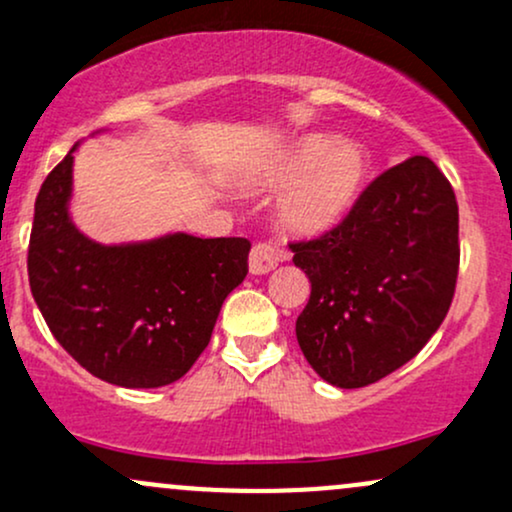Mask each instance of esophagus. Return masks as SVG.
Masks as SVG:
<instances>
[{"label": "esophagus", "mask_w": 512, "mask_h": 512, "mask_svg": "<svg viewBox=\"0 0 512 512\" xmlns=\"http://www.w3.org/2000/svg\"><path fill=\"white\" fill-rule=\"evenodd\" d=\"M279 264V250L272 243H257L250 252V272L269 274Z\"/></svg>", "instance_id": "34e87169"}]
</instances>
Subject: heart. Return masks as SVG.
<instances>
[{
  "label": "heart",
  "mask_w": 512,
  "mask_h": 512,
  "mask_svg": "<svg viewBox=\"0 0 512 512\" xmlns=\"http://www.w3.org/2000/svg\"><path fill=\"white\" fill-rule=\"evenodd\" d=\"M370 180V156L339 134L313 132L281 149L248 180L252 190H286L281 223L298 236H322L354 214Z\"/></svg>",
  "instance_id": "obj_1"
}]
</instances>
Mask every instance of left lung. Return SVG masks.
<instances>
[{
  "mask_svg": "<svg viewBox=\"0 0 512 512\" xmlns=\"http://www.w3.org/2000/svg\"><path fill=\"white\" fill-rule=\"evenodd\" d=\"M457 223L448 178L411 156L370 182L342 226L291 243L310 279L296 337L322 380L366 387L424 349L455 296Z\"/></svg>",
  "mask_w": 512,
  "mask_h": 512,
  "instance_id": "obj_1",
  "label": "left lung"
}]
</instances>
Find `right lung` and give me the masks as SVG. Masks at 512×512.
I'll use <instances>...</instances> for the list:
<instances>
[{"mask_svg":"<svg viewBox=\"0 0 512 512\" xmlns=\"http://www.w3.org/2000/svg\"><path fill=\"white\" fill-rule=\"evenodd\" d=\"M74 151L35 199L28 281L62 349L120 387L180 380L207 349L226 296L248 274L250 240L187 233L101 245L69 216Z\"/></svg>","mask_w":512,"mask_h":512,"instance_id":"add662e5","label":"right lung"}]
</instances>
